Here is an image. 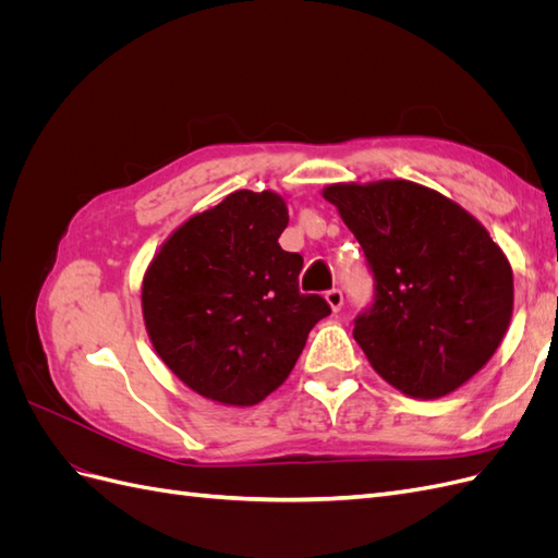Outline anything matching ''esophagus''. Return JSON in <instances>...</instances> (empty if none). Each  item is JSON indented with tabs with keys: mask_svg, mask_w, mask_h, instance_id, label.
<instances>
[{
	"mask_svg": "<svg viewBox=\"0 0 558 558\" xmlns=\"http://www.w3.org/2000/svg\"><path fill=\"white\" fill-rule=\"evenodd\" d=\"M326 300H328V305L332 307V312H340L342 305H344V293L340 289H330L326 293Z\"/></svg>",
	"mask_w": 558,
	"mask_h": 558,
	"instance_id": "34e87169",
	"label": "esophagus"
}]
</instances>
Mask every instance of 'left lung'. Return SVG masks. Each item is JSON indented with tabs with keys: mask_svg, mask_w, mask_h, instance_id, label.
<instances>
[{
	"mask_svg": "<svg viewBox=\"0 0 558 558\" xmlns=\"http://www.w3.org/2000/svg\"><path fill=\"white\" fill-rule=\"evenodd\" d=\"M324 197L363 246L373 305L353 337L412 398H442L480 373L510 326L512 267L484 226L412 181L332 183Z\"/></svg>",
	"mask_w": 558,
	"mask_h": 558,
	"instance_id": "1",
	"label": "left lung"
}]
</instances>
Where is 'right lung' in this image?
I'll return each instance as SVG.
<instances>
[{"label":"right lung","mask_w":558,"mask_h":558,"mask_svg":"<svg viewBox=\"0 0 558 558\" xmlns=\"http://www.w3.org/2000/svg\"><path fill=\"white\" fill-rule=\"evenodd\" d=\"M289 209L272 191L230 193L172 232L142 283L150 342L195 393L248 408L291 375L330 305L300 293V253L279 238Z\"/></svg>","instance_id":"add662e5"}]
</instances>
